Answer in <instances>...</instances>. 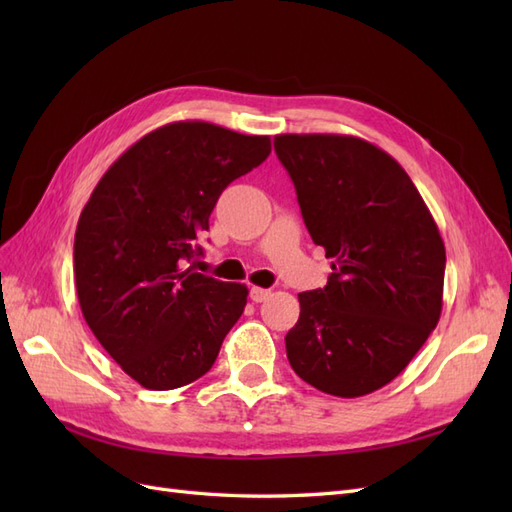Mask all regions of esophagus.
Instances as JSON below:
<instances>
[{"instance_id": "obj_1", "label": "esophagus", "mask_w": 512, "mask_h": 512, "mask_svg": "<svg viewBox=\"0 0 512 512\" xmlns=\"http://www.w3.org/2000/svg\"><path fill=\"white\" fill-rule=\"evenodd\" d=\"M269 297H271V290H267V288H260V286L250 288V299L254 303H262V301H267Z\"/></svg>"}]
</instances>
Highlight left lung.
Masks as SVG:
<instances>
[{"label":"left lung","instance_id":"8db88e82","mask_svg":"<svg viewBox=\"0 0 512 512\" xmlns=\"http://www.w3.org/2000/svg\"><path fill=\"white\" fill-rule=\"evenodd\" d=\"M273 145L309 235L333 260L327 286L299 294L288 361L322 393H374L406 369L440 320V230L406 170L363 138L280 134Z\"/></svg>","mask_w":512,"mask_h":512}]
</instances>
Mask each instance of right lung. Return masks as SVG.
<instances>
[{
	"instance_id": "add662e5",
	"label": "right lung",
	"mask_w": 512,
	"mask_h": 512,
	"mask_svg": "<svg viewBox=\"0 0 512 512\" xmlns=\"http://www.w3.org/2000/svg\"><path fill=\"white\" fill-rule=\"evenodd\" d=\"M271 153L269 136L175 121L136 141L91 192L74 235V280L102 348L151 391L213 367L247 303L243 284L185 267L230 181Z\"/></svg>"
}]
</instances>
